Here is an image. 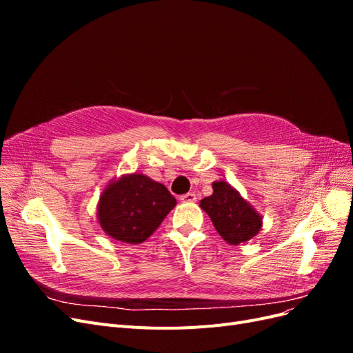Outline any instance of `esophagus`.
<instances>
[{
    "instance_id": "esophagus-1",
    "label": "esophagus",
    "mask_w": 353,
    "mask_h": 353,
    "mask_svg": "<svg viewBox=\"0 0 353 353\" xmlns=\"http://www.w3.org/2000/svg\"><path fill=\"white\" fill-rule=\"evenodd\" d=\"M196 200H197V197L194 193H187L184 196H181V201H184V203H194Z\"/></svg>"
}]
</instances>
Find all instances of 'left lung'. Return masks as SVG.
<instances>
[{
    "label": "left lung",
    "instance_id": "obj_1",
    "mask_svg": "<svg viewBox=\"0 0 353 353\" xmlns=\"http://www.w3.org/2000/svg\"><path fill=\"white\" fill-rule=\"evenodd\" d=\"M212 188V196L200 200V208L219 236L232 245L253 239L262 228V215L225 181H215Z\"/></svg>",
    "mask_w": 353,
    "mask_h": 353
}]
</instances>
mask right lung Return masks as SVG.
<instances>
[{
	"label": "right lung",
	"instance_id": "add662e5",
	"mask_svg": "<svg viewBox=\"0 0 353 353\" xmlns=\"http://www.w3.org/2000/svg\"><path fill=\"white\" fill-rule=\"evenodd\" d=\"M176 205L168 188L143 174H125L104 187L97 221L109 237L130 244L145 241Z\"/></svg>",
	"mask_w": 353,
	"mask_h": 353
}]
</instances>
